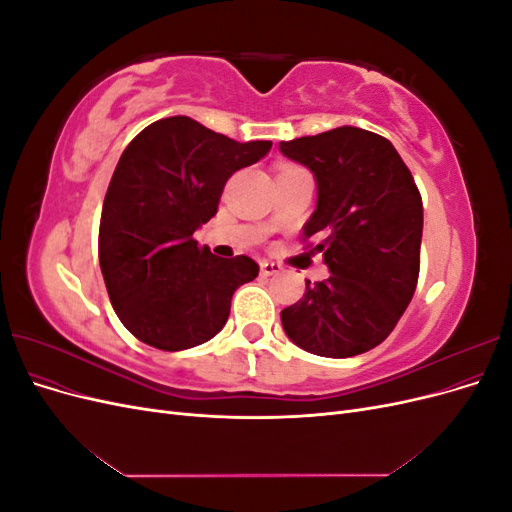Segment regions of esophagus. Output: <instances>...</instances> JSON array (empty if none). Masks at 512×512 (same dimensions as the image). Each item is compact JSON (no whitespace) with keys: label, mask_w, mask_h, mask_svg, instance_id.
Masks as SVG:
<instances>
[{"label":"esophagus","mask_w":512,"mask_h":512,"mask_svg":"<svg viewBox=\"0 0 512 512\" xmlns=\"http://www.w3.org/2000/svg\"><path fill=\"white\" fill-rule=\"evenodd\" d=\"M280 271H282V265H277V262H273V260H262L260 262V273L262 275H275Z\"/></svg>","instance_id":"esophagus-1"}]
</instances>
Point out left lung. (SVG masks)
Instances as JSON below:
<instances>
[{"instance_id":"8db88e82","label":"left lung","mask_w":512,"mask_h":512,"mask_svg":"<svg viewBox=\"0 0 512 512\" xmlns=\"http://www.w3.org/2000/svg\"><path fill=\"white\" fill-rule=\"evenodd\" d=\"M280 151L314 173L318 200L303 226L318 237L331 275L305 280V294L282 309L299 348L348 359L382 344L406 312L418 280L423 200L408 166L384 136L342 126L282 141Z\"/></svg>"}]
</instances>
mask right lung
Returning a JSON list of instances; mask_svg holds the SVG:
<instances>
[{
  "label": "right lung",
  "instance_id": "obj_1",
  "mask_svg": "<svg viewBox=\"0 0 512 512\" xmlns=\"http://www.w3.org/2000/svg\"><path fill=\"white\" fill-rule=\"evenodd\" d=\"M271 141L237 143L185 115L151 123L121 153L104 196L100 269L119 320L141 342L177 352L209 342L235 290L258 265L198 247L228 177L265 158Z\"/></svg>",
  "mask_w": 512,
  "mask_h": 512
}]
</instances>
